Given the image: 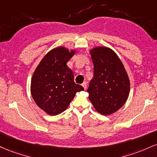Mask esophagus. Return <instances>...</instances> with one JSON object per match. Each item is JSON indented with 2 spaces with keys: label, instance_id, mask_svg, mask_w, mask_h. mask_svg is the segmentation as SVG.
<instances>
[{
  "label": "esophagus",
  "instance_id": "1",
  "mask_svg": "<svg viewBox=\"0 0 157 157\" xmlns=\"http://www.w3.org/2000/svg\"><path fill=\"white\" fill-rule=\"evenodd\" d=\"M82 87H84V90H86V89H87V83H86V82H84V83H83V84H82Z\"/></svg>",
  "mask_w": 157,
  "mask_h": 157
}]
</instances>
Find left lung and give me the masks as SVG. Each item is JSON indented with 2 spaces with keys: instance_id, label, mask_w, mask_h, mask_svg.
Instances as JSON below:
<instances>
[{
  "instance_id": "obj_1",
  "label": "left lung",
  "mask_w": 157,
  "mask_h": 157,
  "mask_svg": "<svg viewBox=\"0 0 157 157\" xmlns=\"http://www.w3.org/2000/svg\"><path fill=\"white\" fill-rule=\"evenodd\" d=\"M93 78L87 92L95 110L110 116L124 105L130 93V79L122 62L112 49L96 47L90 50Z\"/></svg>"
}]
</instances>
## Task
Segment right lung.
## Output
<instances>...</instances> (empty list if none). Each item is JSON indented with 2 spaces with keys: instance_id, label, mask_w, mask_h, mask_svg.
<instances>
[{
  "instance_id": "obj_1",
  "label": "right lung",
  "mask_w": 157,
  "mask_h": 157,
  "mask_svg": "<svg viewBox=\"0 0 157 157\" xmlns=\"http://www.w3.org/2000/svg\"><path fill=\"white\" fill-rule=\"evenodd\" d=\"M76 53L64 46L49 51L41 59L31 78L33 100L46 113L56 116L67 109L76 93L84 90L74 82L73 70L67 63Z\"/></svg>"
}]
</instances>
